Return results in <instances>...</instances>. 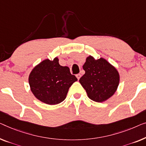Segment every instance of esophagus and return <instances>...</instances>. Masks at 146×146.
<instances>
[{
	"label": "esophagus",
	"instance_id": "1",
	"mask_svg": "<svg viewBox=\"0 0 146 146\" xmlns=\"http://www.w3.org/2000/svg\"><path fill=\"white\" fill-rule=\"evenodd\" d=\"M80 77H81V74H76V78H78V80H80Z\"/></svg>",
	"mask_w": 146,
	"mask_h": 146
}]
</instances>
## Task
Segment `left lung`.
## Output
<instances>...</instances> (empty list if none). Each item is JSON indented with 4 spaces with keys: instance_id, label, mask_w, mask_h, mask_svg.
Wrapping results in <instances>:
<instances>
[{
    "instance_id": "8db88e82",
    "label": "left lung",
    "mask_w": 146,
    "mask_h": 146,
    "mask_svg": "<svg viewBox=\"0 0 146 146\" xmlns=\"http://www.w3.org/2000/svg\"><path fill=\"white\" fill-rule=\"evenodd\" d=\"M83 69L86 72L79 82L90 99L101 103L115 94L119 84V74L105 59L95 60L88 56Z\"/></svg>"
}]
</instances>
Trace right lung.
<instances>
[{
    "instance_id": "right-lung-1",
    "label": "right lung",
    "mask_w": 146,
    "mask_h": 146,
    "mask_svg": "<svg viewBox=\"0 0 146 146\" xmlns=\"http://www.w3.org/2000/svg\"><path fill=\"white\" fill-rule=\"evenodd\" d=\"M78 79L58 58L42 61L31 72L29 84L35 98L48 105H56L66 98L69 88Z\"/></svg>"
}]
</instances>
